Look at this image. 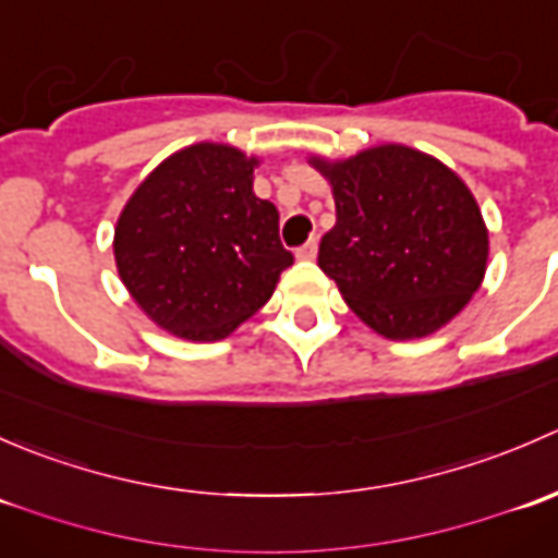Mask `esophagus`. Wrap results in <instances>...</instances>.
<instances>
[{"mask_svg": "<svg viewBox=\"0 0 558 558\" xmlns=\"http://www.w3.org/2000/svg\"><path fill=\"white\" fill-rule=\"evenodd\" d=\"M315 253H318V240H315V238L307 240V243L302 247H296V258H305V262L315 258Z\"/></svg>", "mask_w": 558, "mask_h": 558, "instance_id": "1", "label": "esophagus"}]
</instances>
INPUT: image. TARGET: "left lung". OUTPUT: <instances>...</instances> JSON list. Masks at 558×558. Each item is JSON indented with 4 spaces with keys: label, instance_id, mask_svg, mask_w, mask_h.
Here are the masks:
<instances>
[{
    "label": "left lung",
    "instance_id": "8db88e82",
    "mask_svg": "<svg viewBox=\"0 0 558 558\" xmlns=\"http://www.w3.org/2000/svg\"><path fill=\"white\" fill-rule=\"evenodd\" d=\"M313 165L329 178L337 210L318 267L348 307L388 340L448 324L477 291L488 258L486 223L459 174L404 145Z\"/></svg>",
    "mask_w": 558,
    "mask_h": 558
}]
</instances>
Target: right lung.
Instances as JSON below:
<instances>
[{"label": "right lung", "instance_id": "right-lung-1", "mask_svg": "<svg viewBox=\"0 0 558 558\" xmlns=\"http://www.w3.org/2000/svg\"><path fill=\"white\" fill-rule=\"evenodd\" d=\"M238 148L199 143L140 183L116 227L123 286L159 326L185 340H221L272 296L294 264L278 207L253 194Z\"/></svg>", "mask_w": 558, "mask_h": 558}]
</instances>
